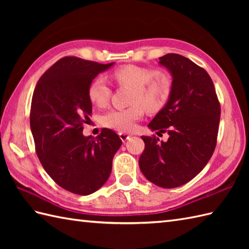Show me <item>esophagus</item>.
<instances>
[{
    "instance_id": "34e87169",
    "label": "esophagus",
    "mask_w": 249,
    "mask_h": 249,
    "mask_svg": "<svg viewBox=\"0 0 249 249\" xmlns=\"http://www.w3.org/2000/svg\"><path fill=\"white\" fill-rule=\"evenodd\" d=\"M119 136H120L121 140L123 141V142H126V141H127V140L130 138V136H129L128 134H126V133H120Z\"/></svg>"
}]
</instances>
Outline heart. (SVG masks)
Returning a JSON list of instances; mask_svg holds the SVG:
<instances>
[{
  "label": "heart",
  "mask_w": 249,
  "mask_h": 249,
  "mask_svg": "<svg viewBox=\"0 0 249 249\" xmlns=\"http://www.w3.org/2000/svg\"><path fill=\"white\" fill-rule=\"evenodd\" d=\"M112 77L120 87L131 89L129 95L131 106L126 109H113L105 113L102 123L106 127L121 133H128L135 129L136 122L143 116L144 109L147 112H157L168 102L171 82L166 72L126 65L115 70ZM88 95L93 105L103 108L108 104L111 89L105 78L97 77L89 86Z\"/></svg>",
  "instance_id": "obj_1"
}]
</instances>
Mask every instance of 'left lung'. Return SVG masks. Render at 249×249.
Listing matches in <instances>:
<instances>
[{
    "label": "left lung",
    "mask_w": 249,
    "mask_h": 249,
    "mask_svg": "<svg viewBox=\"0 0 249 249\" xmlns=\"http://www.w3.org/2000/svg\"><path fill=\"white\" fill-rule=\"evenodd\" d=\"M172 77L165 107L147 125L167 141L142 136L144 151L139 158L143 176L162 188L186 184L212 157L217 139L220 105L214 83L203 68L187 57L168 53L160 57Z\"/></svg>",
    "instance_id": "8db88e82"
}]
</instances>
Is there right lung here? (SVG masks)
<instances>
[{
    "instance_id": "1",
    "label": "right lung",
    "mask_w": 249,
    "mask_h": 249,
    "mask_svg": "<svg viewBox=\"0 0 249 249\" xmlns=\"http://www.w3.org/2000/svg\"><path fill=\"white\" fill-rule=\"evenodd\" d=\"M113 65L63 57L40 77L34 89L30 125L37 156L50 178L73 194L91 195L107 182L122 144L108 128L97 138L82 134L92 115L89 86Z\"/></svg>"
}]
</instances>
